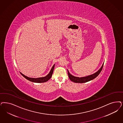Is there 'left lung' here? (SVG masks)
I'll return each instance as SVG.
<instances>
[{
    "instance_id": "1",
    "label": "left lung",
    "mask_w": 123,
    "mask_h": 123,
    "mask_svg": "<svg viewBox=\"0 0 123 123\" xmlns=\"http://www.w3.org/2000/svg\"><path fill=\"white\" fill-rule=\"evenodd\" d=\"M103 65H104V63L102 65L101 67L98 71L94 73L93 74L87 76L80 77V78L74 76L72 75V74H71L68 70V76L71 81H72L74 83H86V82H87L89 81L93 80L94 79H95L96 77H97L101 71L103 67Z\"/></svg>"
}]
</instances>
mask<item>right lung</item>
<instances>
[{
	"label": "right lung",
	"instance_id": "obj_1",
	"mask_svg": "<svg viewBox=\"0 0 123 123\" xmlns=\"http://www.w3.org/2000/svg\"><path fill=\"white\" fill-rule=\"evenodd\" d=\"M55 65V64H54L53 65V66L51 68L50 71L49 73V74L46 76L43 77H40V78H30V77L26 76L25 75H24L23 74H22L21 73H20L24 77L28 80L30 81L33 82H35V83H44V82L48 81L51 78L52 74L53 73V71H54Z\"/></svg>",
	"mask_w": 123,
	"mask_h": 123
}]
</instances>
